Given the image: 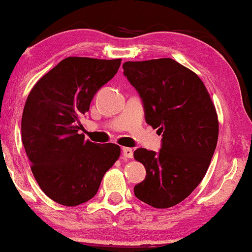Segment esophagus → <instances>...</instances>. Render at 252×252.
<instances>
[{"mask_svg": "<svg viewBox=\"0 0 252 252\" xmlns=\"http://www.w3.org/2000/svg\"><path fill=\"white\" fill-rule=\"evenodd\" d=\"M123 155L126 158H132L133 157V150L130 148H123Z\"/></svg>", "mask_w": 252, "mask_h": 252, "instance_id": "esophagus-1", "label": "esophagus"}]
</instances>
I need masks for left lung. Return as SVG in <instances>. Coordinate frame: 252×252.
Masks as SVG:
<instances>
[{
    "instance_id": "1",
    "label": "left lung",
    "mask_w": 252,
    "mask_h": 252,
    "mask_svg": "<svg viewBox=\"0 0 252 252\" xmlns=\"http://www.w3.org/2000/svg\"><path fill=\"white\" fill-rule=\"evenodd\" d=\"M124 74L142 98L146 122L163 134L159 153L134 151L147 177L140 201L167 209L187 198L208 171L219 134L216 106L195 72L171 58L125 62Z\"/></svg>"
}]
</instances>
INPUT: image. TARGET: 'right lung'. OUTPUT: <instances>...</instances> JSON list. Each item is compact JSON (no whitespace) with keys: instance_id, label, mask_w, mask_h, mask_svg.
I'll use <instances>...</instances> for the list:
<instances>
[{"instance_id":"add662e5","label":"right lung","mask_w":252,"mask_h":252,"mask_svg":"<svg viewBox=\"0 0 252 252\" xmlns=\"http://www.w3.org/2000/svg\"><path fill=\"white\" fill-rule=\"evenodd\" d=\"M117 60L67 57L31 89L22 117V141L37 185L58 204L75 206L97 192L120 156L115 143L85 139L80 117L96 92L115 77Z\"/></svg>"}]
</instances>
